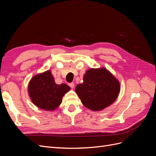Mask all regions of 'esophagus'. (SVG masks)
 Masks as SVG:
<instances>
[{"mask_svg": "<svg viewBox=\"0 0 156 156\" xmlns=\"http://www.w3.org/2000/svg\"><path fill=\"white\" fill-rule=\"evenodd\" d=\"M69 86L72 88H74V86H75V84H74V83H69Z\"/></svg>", "mask_w": 156, "mask_h": 156, "instance_id": "esophagus-1", "label": "esophagus"}]
</instances>
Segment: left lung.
<instances>
[{
	"instance_id": "left-lung-1",
	"label": "left lung",
	"mask_w": 156,
	"mask_h": 156,
	"mask_svg": "<svg viewBox=\"0 0 156 156\" xmlns=\"http://www.w3.org/2000/svg\"><path fill=\"white\" fill-rule=\"evenodd\" d=\"M120 90L119 80L105 68H90L75 92L84 107L94 111L103 110L116 100Z\"/></svg>"
}]
</instances>
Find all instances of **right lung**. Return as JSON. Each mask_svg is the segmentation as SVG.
Wrapping results in <instances>:
<instances>
[{
	"label": "right lung",
	"instance_id": "1",
	"mask_svg": "<svg viewBox=\"0 0 156 156\" xmlns=\"http://www.w3.org/2000/svg\"><path fill=\"white\" fill-rule=\"evenodd\" d=\"M70 89L66 84H56L50 70L34 75L28 85L32 102L41 109L48 111L56 109L62 103V97Z\"/></svg>",
	"mask_w": 156,
	"mask_h": 156
}]
</instances>
